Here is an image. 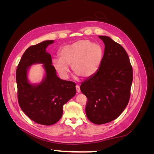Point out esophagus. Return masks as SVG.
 I'll use <instances>...</instances> for the list:
<instances>
[{"label":"esophagus","instance_id":"34e87169","mask_svg":"<svg viewBox=\"0 0 154 154\" xmlns=\"http://www.w3.org/2000/svg\"><path fill=\"white\" fill-rule=\"evenodd\" d=\"M76 92H77L78 93H80V86H79L78 85H76Z\"/></svg>","mask_w":154,"mask_h":154}]
</instances>
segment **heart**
Masks as SVG:
<instances>
[{
  "label": "heart",
  "instance_id": "1",
  "mask_svg": "<svg viewBox=\"0 0 154 154\" xmlns=\"http://www.w3.org/2000/svg\"><path fill=\"white\" fill-rule=\"evenodd\" d=\"M59 58L52 60L60 77L67 79L71 65L72 71L82 78H89L98 70L103 58V49L99 44L82 40L66 45L59 51Z\"/></svg>",
  "mask_w": 154,
  "mask_h": 154
}]
</instances>
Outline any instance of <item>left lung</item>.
<instances>
[{
    "instance_id": "8db88e82",
    "label": "left lung",
    "mask_w": 154,
    "mask_h": 154,
    "mask_svg": "<svg viewBox=\"0 0 154 154\" xmlns=\"http://www.w3.org/2000/svg\"><path fill=\"white\" fill-rule=\"evenodd\" d=\"M105 51L99 69L83 82L87 118L94 124L112 122L123 112L130 96L133 71L125 49L110 37L99 36Z\"/></svg>"
}]
</instances>
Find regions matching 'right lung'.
Returning <instances> with one entry per match:
<instances>
[{
  "instance_id": "add662e5",
  "label": "right lung",
  "mask_w": 154,
  "mask_h": 154,
  "mask_svg": "<svg viewBox=\"0 0 154 154\" xmlns=\"http://www.w3.org/2000/svg\"><path fill=\"white\" fill-rule=\"evenodd\" d=\"M54 40H46L27 48L16 71L18 101L22 111L36 123L51 125L62 118L63 106L76 94V83L62 80L57 76L51 56L46 48ZM42 63L46 76L38 85H32L27 79L29 67Z\"/></svg>"
}]
</instances>
